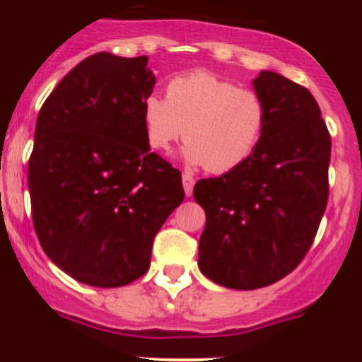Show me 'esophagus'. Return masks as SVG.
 <instances>
[{"instance_id": "esophagus-1", "label": "esophagus", "mask_w": 362, "mask_h": 362, "mask_svg": "<svg viewBox=\"0 0 362 362\" xmlns=\"http://www.w3.org/2000/svg\"><path fill=\"white\" fill-rule=\"evenodd\" d=\"M182 185H184L185 196H191L192 187H194V178H192L189 173H184L182 175Z\"/></svg>"}]
</instances>
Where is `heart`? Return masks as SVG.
<instances>
[{"instance_id": "heart-1", "label": "heart", "mask_w": 362, "mask_h": 362, "mask_svg": "<svg viewBox=\"0 0 362 362\" xmlns=\"http://www.w3.org/2000/svg\"><path fill=\"white\" fill-rule=\"evenodd\" d=\"M141 122L151 148L170 151L185 133L182 156L191 166L226 173L254 154L268 110L261 94L210 71H192L168 82L166 98L145 96Z\"/></svg>"}]
</instances>
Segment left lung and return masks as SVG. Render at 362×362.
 I'll list each match as a JSON object with an SVG mask.
<instances>
[{"label": "left lung", "instance_id": "left-lung-1", "mask_svg": "<svg viewBox=\"0 0 362 362\" xmlns=\"http://www.w3.org/2000/svg\"><path fill=\"white\" fill-rule=\"evenodd\" d=\"M268 110L254 154L222 177L196 182L206 224L199 272L236 291L272 286L312 247L327 204L331 136L308 89L275 71L252 80Z\"/></svg>", "mask_w": 362, "mask_h": 362}]
</instances>
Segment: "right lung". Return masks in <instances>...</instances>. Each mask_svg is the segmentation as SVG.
<instances>
[{
	"mask_svg": "<svg viewBox=\"0 0 362 362\" xmlns=\"http://www.w3.org/2000/svg\"><path fill=\"white\" fill-rule=\"evenodd\" d=\"M148 57L98 52L43 103L28 164L33 224L47 257L78 282L122 287L144 276L152 243L184 202L180 171L151 152L141 103Z\"/></svg>",
	"mask_w": 362,
	"mask_h": 362,
	"instance_id": "1",
	"label": "right lung"
}]
</instances>
